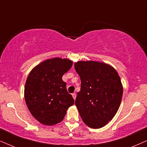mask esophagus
Masks as SVG:
<instances>
[{
  "instance_id": "esophagus-1",
  "label": "esophagus",
  "mask_w": 147,
  "mask_h": 147,
  "mask_svg": "<svg viewBox=\"0 0 147 147\" xmlns=\"http://www.w3.org/2000/svg\"><path fill=\"white\" fill-rule=\"evenodd\" d=\"M72 96H73L74 99L76 100V93H73V94H72Z\"/></svg>"
}]
</instances>
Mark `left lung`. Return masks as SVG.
<instances>
[{
    "instance_id": "8db88e82",
    "label": "left lung",
    "mask_w": 147,
    "mask_h": 147,
    "mask_svg": "<svg viewBox=\"0 0 147 147\" xmlns=\"http://www.w3.org/2000/svg\"><path fill=\"white\" fill-rule=\"evenodd\" d=\"M81 80L75 102L86 125L99 128L110 121L120 107L122 86L117 71L98 61H78L74 64Z\"/></svg>"
}]
</instances>
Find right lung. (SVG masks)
Listing matches in <instances>:
<instances>
[{"mask_svg": "<svg viewBox=\"0 0 147 147\" xmlns=\"http://www.w3.org/2000/svg\"><path fill=\"white\" fill-rule=\"evenodd\" d=\"M67 59H47L30 72L26 81L25 99L30 112L45 125L61 122L74 100L66 89L62 76L72 66Z\"/></svg>", "mask_w": 147, "mask_h": 147, "instance_id": "1", "label": "right lung"}]
</instances>
